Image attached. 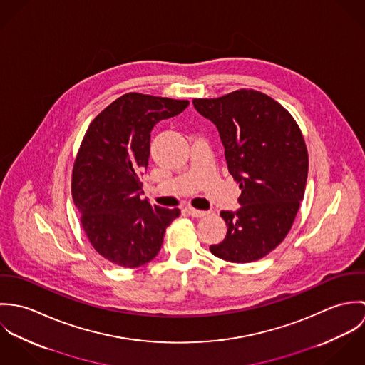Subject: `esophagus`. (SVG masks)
<instances>
[{
	"instance_id": "34e87169",
	"label": "esophagus",
	"mask_w": 365,
	"mask_h": 365,
	"mask_svg": "<svg viewBox=\"0 0 365 365\" xmlns=\"http://www.w3.org/2000/svg\"><path fill=\"white\" fill-rule=\"evenodd\" d=\"M187 212H188L192 217H204V216L208 215V212L200 210V209L187 208Z\"/></svg>"
}]
</instances>
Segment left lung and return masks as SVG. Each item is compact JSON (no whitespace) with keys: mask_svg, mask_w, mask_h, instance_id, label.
<instances>
[{"mask_svg":"<svg viewBox=\"0 0 365 365\" xmlns=\"http://www.w3.org/2000/svg\"><path fill=\"white\" fill-rule=\"evenodd\" d=\"M219 132L229 173L242 194L237 210H222L227 233L210 253L230 262L260 260L288 235L308 178V150L291 113L271 97L237 90L195 98Z\"/></svg>","mask_w":365,"mask_h":365,"instance_id":"left-lung-1","label":"left lung"}]
</instances>
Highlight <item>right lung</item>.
<instances>
[{"mask_svg":"<svg viewBox=\"0 0 365 365\" xmlns=\"http://www.w3.org/2000/svg\"><path fill=\"white\" fill-rule=\"evenodd\" d=\"M188 101L129 93L91 122L76 157L71 194L83 229L106 260L136 268L160 252L165 227L180 209L142 200L140 175L150 156V132Z\"/></svg>","mask_w":365,"mask_h":365,"instance_id":"add662e5","label":"right lung"}]
</instances>
